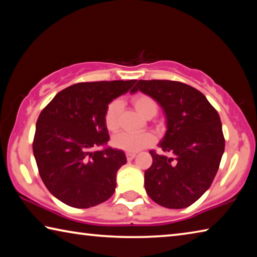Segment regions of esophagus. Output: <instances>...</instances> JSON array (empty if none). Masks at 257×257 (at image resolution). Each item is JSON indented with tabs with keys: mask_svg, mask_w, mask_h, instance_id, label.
Returning a JSON list of instances; mask_svg holds the SVG:
<instances>
[{
	"mask_svg": "<svg viewBox=\"0 0 257 257\" xmlns=\"http://www.w3.org/2000/svg\"><path fill=\"white\" fill-rule=\"evenodd\" d=\"M125 156H127V160L128 161H132L133 159H135V156H136V153H130V152H128V153H125Z\"/></svg>",
	"mask_w": 257,
	"mask_h": 257,
	"instance_id": "34e87169",
	"label": "esophagus"
}]
</instances>
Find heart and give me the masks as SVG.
Wrapping results in <instances>:
<instances>
[{"mask_svg": "<svg viewBox=\"0 0 257 257\" xmlns=\"http://www.w3.org/2000/svg\"><path fill=\"white\" fill-rule=\"evenodd\" d=\"M132 103L135 108L145 118H152L158 113V104L150 95L143 93L135 94L132 97ZM121 110H122V103L120 99H113L107 104L105 112H104V123L110 132H115L119 128ZM154 141L155 138L151 133H119L112 138V145L115 149L130 152V153H136V152L151 146Z\"/></svg>", "mask_w": 257, "mask_h": 257, "instance_id": "b5f03b06", "label": "heart"}]
</instances>
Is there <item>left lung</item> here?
<instances>
[{"label":"left lung","instance_id":"left-lung-1","mask_svg":"<svg viewBox=\"0 0 257 257\" xmlns=\"http://www.w3.org/2000/svg\"><path fill=\"white\" fill-rule=\"evenodd\" d=\"M150 95L163 107L167 133L160 147L171 158L150 151L145 189L159 205L184 208L210 188L224 152L219 113L199 90L173 80H138L132 92Z\"/></svg>","mask_w":257,"mask_h":257}]
</instances>
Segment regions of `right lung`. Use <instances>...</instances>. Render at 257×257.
Wrapping results in <instances>:
<instances>
[{
	"label": "right lung",
	"mask_w": 257,
	"mask_h": 257,
	"mask_svg": "<svg viewBox=\"0 0 257 257\" xmlns=\"http://www.w3.org/2000/svg\"><path fill=\"white\" fill-rule=\"evenodd\" d=\"M136 81L78 82L61 90L42 110L33 152L43 182L59 201L88 208L114 193L116 172L127 163L124 153L110 147L90 150L110 139L104 123L107 104Z\"/></svg>",
	"instance_id": "add662e5"
}]
</instances>
